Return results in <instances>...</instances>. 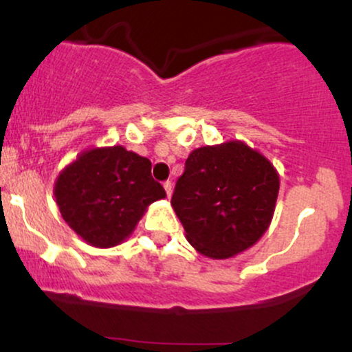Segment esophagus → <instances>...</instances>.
Returning a JSON list of instances; mask_svg holds the SVG:
<instances>
[{"label": "esophagus", "instance_id": "1", "mask_svg": "<svg viewBox=\"0 0 352 352\" xmlns=\"http://www.w3.org/2000/svg\"><path fill=\"white\" fill-rule=\"evenodd\" d=\"M164 188H165V192H167V197H168V199H170V197H172V190H173L172 182H165Z\"/></svg>", "mask_w": 352, "mask_h": 352}]
</instances>
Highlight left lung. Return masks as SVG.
Instances as JSON below:
<instances>
[{"mask_svg":"<svg viewBox=\"0 0 352 352\" xmlns=\"http://www.w3.org/2000/svg\"><path fill=\"white\" fill-rule=\"evenodd\" d=\"M278 192L280 173L270 159L235 139L190 152L172 208L197 252L228 260L265 235Z\"/></svg>","mask_w":352,"mask_h":352,"instance_id":"obj_1","label":"left lung"}]
</instances>
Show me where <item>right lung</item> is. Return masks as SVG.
Segmentation results:
<instances>
[{"mask_svg":"<svg viewBox=\"0 0 352 352\" xmlns=\"http://www.w3.org/2000/svg\"><path fill=\"white\" fill-rule=\"evenodd\" d=\"M151 168V160L124 145L86 148L54 182L60 217L94 248L124 243L148 205L167 197Z\"/></svg>","mask_w":352,"mask_h":352,"instance_id":"right-lung-1","label":"right lung"}]
</instances>
